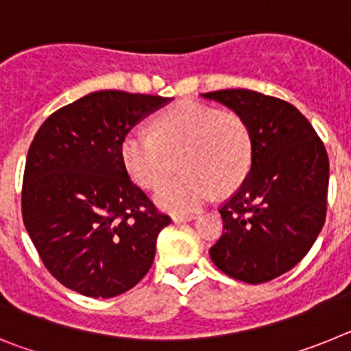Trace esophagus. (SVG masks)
Wrapping results in <instances>:
<instances>
[{"mask_svg":"<svg viewBox=\"0 0 351 351\" xmlns=\"http://www.w3.org/2000/svg\"><path fill=\"white\" fill-rule=\"evenodd\" d=\"M197 218L195 214H173L172 219L173 223H186V221H193Z\"/></svg>","mask_w":351,"mask_h":351,"instance_id":"1","label":"esophagus"}]
</instances>
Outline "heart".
<instances>
[{"label":"heart","mask_w":351,"mask_h":351,"mask_svg":"<svg viewBox=\"0 0 351 351\" xmlns=\"http://www.w3.org/2000/svg\"><path fill=\"white\" fill-rule=\"evenodd\" d=\"M180 156L181 176L160 181ZM130 178L156 188L154 202L173 214H188L207 202L216 188L235 190L250 172L251 133L237 114L219 112L200 101L184 100L154 119L153 133L133 130L121 144Z\"/></svg>","instance_id":"b5f03b06"}]
</instances>
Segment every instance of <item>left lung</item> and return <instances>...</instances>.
I'll return each mask as SVG.
<instances>
[{"mask_svg": "<svg viewBox=\"0 0 351 351\" xmlns=\"http://www.w3.org/2000/svg\"><path fill=\"white\" fill-rule=\"evenodd\" d=\"M202 96L234 110L253 144L250 172L219 209L223 235L209 250L210 260L234 280L265 283L295 267L322 232L327 151L288 101L250 89Z\"/></svg>", "mask_w": 351, "mask_h": 351, "instance_id": "1", "label": "left lung"}]
</instances>
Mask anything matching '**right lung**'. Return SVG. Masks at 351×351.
Returning a JSON list of instances; mask_svg holds the SVG:
<instances>
[{
  "instance_id": "right-lung-1",
  "label": "right lung",
  "mask_w": 351,
  "mask_h": 351,
  "mask_svg": "<svg viewBox=\"0 0 351 351\" xmlns=\"http://www.w3.org/2000/svg\"><path fill=\"white\" fill-rule=\"evenodd\" d=\"M169 101L116 89L89 93L49 116L31 142L24 226L49 272L70 290L110 299L153 265L170 218L133 184L121 144Z\"/></svg>"
}]
</instances>
